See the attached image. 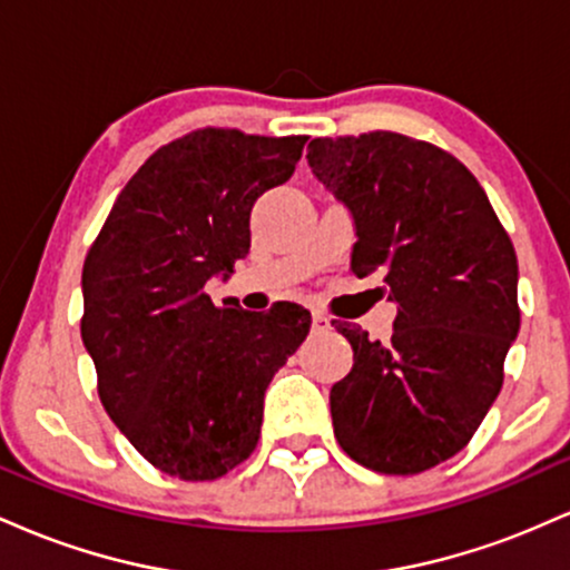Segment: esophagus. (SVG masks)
Returning a JSON list of instances; mask_svg holds the SVG:
<instances>
[{"label": "esophagus", "mask_w": 570, "mask_h": 570, "mask_svg": "<svg viewBox=\"0 0 570 570\" xmlns=\"http://www.w3.org/2000/svg\"><path fill=\"white\" fill-rule=\"evenodd\" d=\"M332 322L324 316V313H313V332H330Z\"/></svg>", "instance_id": "1"}]
</instances>
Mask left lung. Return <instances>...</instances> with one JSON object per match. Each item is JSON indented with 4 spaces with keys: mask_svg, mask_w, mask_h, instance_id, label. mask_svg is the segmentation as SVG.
Here are the masks:
<instances>
[{
    "mask_svg": "<svg viewBox=\"0 0 570 570\" xmlns=\"http://www.w3.org/2000/svg\"><path fill=\"white\" fill-rule=\"evenodd\" d=\"M307 163L351 212V271L381 273L389 343L337 324L353 367L332 385V426L353 461L417 474L466 448L503 385L520 332L517 254L485 189L453 155L394 130L313 139Z\"/></svg>",
    "mask_w": 570,
    "mask_h": 570,
    "instance_id": "obj_1",
    "label": "left lung"
}]
</instances>
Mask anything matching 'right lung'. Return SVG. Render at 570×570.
I'll use <instances>...</instances> for the list:
<instances>
[{"label":"right lung","instance_id":"add662e5","mask_svg":"<svg viewBox=\"0 0 570 570\" xmlns=\"http://www.w3.org/2000/svg\"><path fill=\"white\" fill-rule=\"evenodd\" d=\"M307 136L200 128L130 176L82 267V343L115 426L160 472L217 480L254 453L273 375L311 313L217 307L203 286L252 246L248 217Z\"/></svg>","mask_w":570,"mask_h":570}]
</instances>
